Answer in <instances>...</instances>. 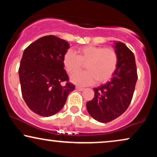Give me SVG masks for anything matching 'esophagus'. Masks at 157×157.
Segmentation results:
<instances>
[{"label":"esophagus","mask_w":157,"mask_h":157,"mask_svg":"<svg viewBox=\"0 0 157 157\" xmlns=\"http://www.w3.org/2000/svg\"><path fill=\"white\" fill-rule=\"evenodd\" d=\"M76 89H77V90H79V91H83V90H84V88H80V87H78V86L76 87Z\"/></svg>","instance_id":"34e87169"}]
</instances>
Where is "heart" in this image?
Returning <instances> with one entry per match:
<instances>
[{
	"label": "heart",
	"mask_w": 157,
	"mask_h": 157,
	"mask_svg": "<svg viewBox=\"0 0 157 157\" xmlns=\"http://www.w3.org/2000/svg\"><path fill=\"white\" fill-rule=\"evenodd\" d=\"M78 55L72 51L65 53L63 64L69 75L75 74L85 65L87 71L77 73L71 77L74 84L87 86L104 83L112 77L118 64V56L113 48H105L95 45H85L79 48Z\"/></svg>",
	"instance_id": "heart-1"
}]
</instances>
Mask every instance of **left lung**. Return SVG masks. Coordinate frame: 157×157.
I'll return each instance as SVG.
<instances>
[{
	"instance_id": "obj_1",
	"label": "left lung",
	"mask_w": 157,
	"mask_h": 157,
	"mask_svg": "<svg viewBox=\"0 0 157 157\" xmlns=\"http://www.w3.org/2000/svg\"><path fill=\"white\" fill-rule=\"evenodd\" d=\"M114 44L118 56L116 71L110 81L93 88L94 98L86 104L89 114L103 123L109 122L125 112L131 102L138 80L133 53L122 42Z\"/></svg>"
}]
</instances>
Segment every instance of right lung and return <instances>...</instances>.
I'll return each instance as SVG.
<instances>
[{
    "mask_svg": "<svg viewBox=\"0 0 157 157\" xmlns=\"http://www.w3.org/2000/svg\"><path fill=\"white\" fill-rule=\"evenodd\" d=\"M69 48L64 40L46 35L24 51L19 69L21 94L27 106L40 116L58 113L75 90L63 64ZM63 82L66 85L63 86Z\"/></svg>",
    "mask_w": 157,
    "mask_h": 157,
    "instance_id": "obj_1",
    "label": "right lung"
}]
</instances>
